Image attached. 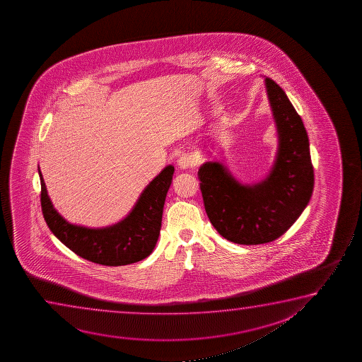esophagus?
I'll use <instances>...</instances> for the list:
<instances>
[{
	"mask_svg": "<svg viewBox=\"0 0 362 362\" xmlns=\"http://www.w3.org/2000/svg\"><path fill=\"white\" fill-rule=\"evenodd\" d=\"M194 160L192 158V156H189L188 153H184L179 157L178 159V167L180 169H189L193 168Z\"/></svg>",
	"mask_w": 362,
	"mask_h": 362,
	"instance_id": "34e87169",
	"label": "esophagus"
}]
</instances>
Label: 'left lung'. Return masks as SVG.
Segmentation results:
<instances>
[{
	"instance_id": "obj_1",
	"label": "left lung",
	"mask_w": 362,
	"mask_h": 362,
	"mask_svg": "<svg viewBox=\"0 0 362 362\" xmlns=\"http://www.w3.org/2000/svg\"><path fill=\"white\" fill-rule=\"evenodd\" d=\"M278 134L276 159L261 182L243 184L223 163L199 168L204 206L223 238L238 245H259L282 236L307 208L314 188L309 139L286 93L264 79Z\"/></svg>"
}]
</instances>
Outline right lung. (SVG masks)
<instances>
[{"mask_svg": "<svg viewBox=\"0 0 362 362\" xmlns=\"http://www.w3.org/2000/svg\"><path fill=\"white\" fill-rule=\"evenodd\" d=\"M38 173L45 223L55 238L78 256L104 266H126L142 261L153 252L162 226L164 202L173 179L172 164L144 188L126 218L98 228L66 221L52 204L40 168Z\"/></svg>", "mask_w": 362, "mask_h": 362, "instance_id": "1", "label": "right lung"}]
</instances>
